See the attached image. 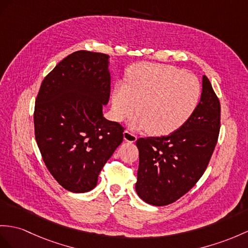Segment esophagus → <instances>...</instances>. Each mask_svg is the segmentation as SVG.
<instances>
[{
	"label": "esophagus",
	"mask_w": 248,
	"mask_h": 248,
	"mask_svg": "<svg viewBox=\"0 0 248 248\" xmlns=\"http://www.w3.org/2000/svg\"><path fill=\"white\" fill-rule=\"evenodd\" d=\"M123 136H124V140L126 142H129V143H134L137 141V136H135L134 134H131L128 130H125L123 132Z\"/></svg>",
	"instance_id": "esophagus-1"
}]
</instances>
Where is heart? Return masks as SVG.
Here are the masks:
<instances>
[{"mask_svg":"<svg viewBox=\"0 0 248 248\" xmlns=\"http://www.w3.org/2000/svg\"><path fill=\"white\" fill-rule=\"evenodd\" d=\"M202 94L194 75L171 65L141 63L132 66L126 84L113 89L111 113L116 121L138 116L132 129H145L153 136H167L180 129L195 113Z\"/></svg>","mask_w":248,"mask_h":248,"instance_id":"obj_1","label":"heart"}]
</instances>
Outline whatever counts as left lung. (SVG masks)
Masks as SVG:
<instances>
[{"instance_id": "left-lung-1", "label": "left lung", "mask_w": 248, "mask_h": 248, "mask_svg": "<svg viewBox=\"0 0 248 248\" xmlns=\"http://www.w3.org/2000/svg\"><path fill=\"white\" fill-rule=\"evenodd\" d=\"M220 102L206 76L188 122L172 134L140 138L136 191L155 206L173 203L198 182L214 153L220 131Z\"/></svg>"}]
</instances>
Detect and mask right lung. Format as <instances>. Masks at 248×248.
<instances>
[{
    "label": "right lung",
    "instance_id": "obj_1",
    "mask_svg": "<svg viewBox=\"0 0 248 248\" xmlns=\"http://www.w3.org/2000/svg\"><path fill=\"white\" fill-rule=\"evenodd\" d=\"M110 95L109 56L86 50L62 60L41 84L34 135L47 170L71 192H86L123 142L124 128L103 116Z\"/></svg>",
    "mask_w": 248,
    "mask_h": 248
}]
</instances>
